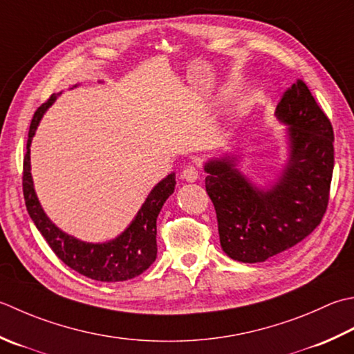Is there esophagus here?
<instances>
[{"label":"esophagus","instance_id":"obj_1","mask_svg":"<svg viewBox=\"0 0 354 354\" xmlns=\"http://www.w3.org/2000/svg\"><path fill=\"white\" fill-rule=\"evenodd\" d=\"M181 178L187 183H196L198 178H199L196 167H193V165H187V167L181 173Z\"/></svg>","mask_w":354,"mask_h":354}]
</instances>
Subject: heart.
<instances>
[{
  "mask_svg": "<svg viewBox=\"0 0 354 354\" xmlns=\"http://www.w3.org/2000/svg\"><path fill=\"white\" fill-rule=\"evenodd\" d=\"M228 133H230V129L223 127V129H221V131H219V138H223V140H224V138L228 136Z\"/></svg>",
  "mask_w": 354,
  "mask_h": 354,
  "instance_id": "obj_1",
  "label": "heart"
}]
</instances>
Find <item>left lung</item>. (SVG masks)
<instances>
[{
  "label": "left lung",
  "mask_w": 354,
  "mask_h": 354,
  "mask_svg": "<svg viewBox=\"0 0 354 354\" xmlns=\"http://www.w3.org/2000/svg\"><path fill=\"white\" fill-rule=\"evenodd\" d=\"M286 126V162L268 184L241 170L242 155L223 151L205 161V189L216 210L223 252L254 264L288 250L319 225L335 167L331 122L307 84L297 80L274 112Z\"/></svg>",
  "instance_id": "left-lung-1"
}]
</instances>
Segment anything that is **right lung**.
Listing matches in <instances>:
<instances>
[{"label": "right lung", "mask_w": 354, "mask_h": 354, "mask_svg": "<svg viewBox=\"0 0 354 354\" xmlns=\"http://www.w3.org/2000/svg\"><path fill=\"white\" fill-rule=\"evenodd\" d=\"M59 95H52V98L35 112L30 124L23 173L27 212L55 254L75 272L101 282H121L136 278L156 259V219L165 201L175 192V171L161 179L150 190L135 218L116 238L106 242H87L62 232L52 223L41 205L30 171V144L35 131L39 126L41 118Z\"/></svg>", "instance_id": "obj_1"}]
</instances>
